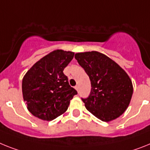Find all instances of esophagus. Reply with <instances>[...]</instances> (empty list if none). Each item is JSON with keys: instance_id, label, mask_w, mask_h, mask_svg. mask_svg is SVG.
<instances>
[{"instance_id": "esophagus-1", "label": "esophagus", "mask_w": 150, "mask_h": 150, "mask_svg": "<svg viewBox=\"0 0 150 150\" xmlns=\"http://www.w3.org/2000/svg\"><path fill=\"white\" fill-rule=\"evenodd\" d=\"M75 88L76 89V90H77L78 91H79V85H76V86L75 87Z\"/></svg>"}]
</instances>
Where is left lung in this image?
Returning a JSON list of instances; mask_svg holds the SVG:
<instances>
[{
  "mask_svg": "<svg viewBox=\"0 0 150 150\" xmlns=\"http://www.w3.org/2000/svg\"><path fill=\"white\" fill-rule=\"evenodd\" d=\"M75 58L91 81L90 94L81 98L87 110L104 122L123 114L133 94L132 81L124 69L96 51L76 53Z\"/></svg>",
  "mask_w": 150,
  "mask_h": 150,
  "instance_id": "left-lung-1",
  "label": "left lung"
}]
</instances>
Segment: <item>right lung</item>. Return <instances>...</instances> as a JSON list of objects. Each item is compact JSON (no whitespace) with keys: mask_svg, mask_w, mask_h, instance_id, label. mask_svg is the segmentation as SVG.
<instances>
[{"mask_svg":"<svg viewBox=\"0 0 150 150\" xmlns=\"http://www.w3.org/2000/svg\"><path fill=\"white\" fill-rule=\"evenodd\" d=\"M74 52L58 50L33 65L23 79V100L29 111L43 120H52L67 110L77 91L69 85L63 70Z\"/></svg>","mask_w":150,"mask_h":150,"instance_id":"right-lung-1","label":"right lung"}]
</instances>
